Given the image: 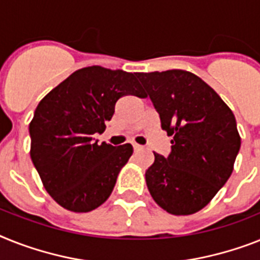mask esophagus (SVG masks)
Returning a JSON list of instances; mask_svg holds the SVG:
<instances>
[{"label": "esophagus", "instance_id": "1", "mask_svg": "<svg viewBox=\"0 0 260 260\" xmlns=\"http://www.w3.org/2000/svg\"><path fill=\"white\" fill-rule=\"evenodd\" d=\"M133 147H134L135 151H139V150H142V149H143V146L138 145V143H133Z\"/></svg>", "mask_w": 260, "mask_h": 260}]
</instances>
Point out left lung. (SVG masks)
I'll return each instance as SVG.
<instances>
[{"label": "left lung", "instance_id": "8db88e82", "mask_svg": "<svg viewBox=\"0 0 260 260\" xmlns=\"http://www.w3.org/2000/svg\"><path fill=\"white\" fill-rule=\"evenodd\" d=\"M173 135L167 156L154 153L146 184L158 205L174 215L203 209L230 178L241 149L233 111L214 89L184 70L135 73Z\"/></svg>", "mask_w": 260, "mask_h": 260}]
</instances>
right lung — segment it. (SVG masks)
Segmentation results:
<instances>
[{"label":"right lung","instance_id":"obj_1","mask_svg":"<svg viewBox=\"0 0 260 260\" xmlns=\"http://www.w3.org/2000/svg\"><path fill=\"white\" fill-rule=\"evenodd\" d=\"M146 96L133 73L101 66L79 69L38 104L29 125L30 156L46 191L63 209L87 212L110 197L130 143H98L117 101Z\"/></svg>","mask_w":260,"mask_h":260}]
</instances>
